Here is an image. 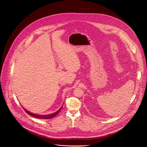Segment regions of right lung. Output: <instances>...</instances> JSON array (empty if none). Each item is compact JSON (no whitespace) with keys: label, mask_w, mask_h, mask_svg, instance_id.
Wrapping results in <instances>:
<instances>
[{"label":"right lung","mask_w":147,"mask_h":147,"mask_svg":"<svg viewBox=\"0 0 147 147\" xmlns=\"http://www.w3.org/2000/svg\"><path fill=\"white\" fill-rule=\"evenodd\" d=\"M62 107L57 111H56V112L55 113H51V114H49V115H38V114H35V113H31L30 112V111H27V109H26L25 108H23V109L25 110V111L30 115L35 117V118H38V119H51V118H53L55 116H56L59 113V112L60 111L61 109L62 108Z\"/></svg>","instance_id":"obj_1"}]
</instances>
